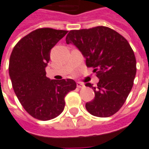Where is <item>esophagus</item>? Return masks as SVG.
Returning <instances> with one entry per match:
<instances>
[{
	"label": "esophagus",
	"instance_id": "obj_1",
	"mask_svg": "<svg viewBox=\"0 0 149 149\" xmlns=\"http://www.w3.org/2000/svg\"><path fill=\"white\" fill-rule=\"evenodd\" d=\"M77 88L81 89V88L85 87V85H84L83 83H81V82H77Z\"/></svg>",
	"mask_w": 149,
	"mask_h": 149
}]
</instances>
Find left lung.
Returning a JSON list of instances; mask_svg holds the SVG:
<instances>
[{
  "label": "left lung",
  "mask_w": 149,
  "mask_h": 149,
  "mask_svg": "<svg viewBox=\"0 0 149 149\" xmlns=\"http://www.w3.org/2000/svg\"><path fill=\"white\" fill-rule=\"evenodd\" d=\"M67 44L72 43L85 58L86 66L93 68L99 79L93 89L95 97L85 108L97 117H110L123 107L132 90L136 73V60L123 36L107 26L70 31Z\"/></svg>",
  "instance_id": "8db88e82"
}]
</instances>
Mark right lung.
I'll use <instances>...</instances> for the list:
<instances>
[{"label": "right lung", "instance_id": "obj_1", "mask_svg": "<svg viewBox=\"0 0 149 149\" xmlns=\"http://www.w3.org/2000/svg\"><path fill=\"white\" fill-rule=\"evenodd\" d=\"M67 33L52 28L37 29L17 43L9 58L14 93L28 114L39 120L60 115L64 111V97L77 88L72 79L57 81L46 77L51 50Z\"/></svg>", "mask_w": 149, "mask_h": 149}]
</instances>
